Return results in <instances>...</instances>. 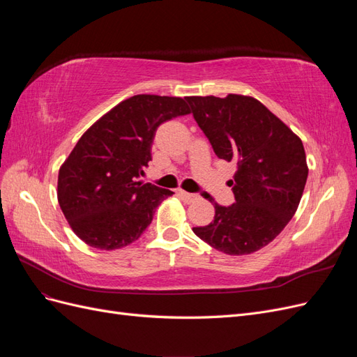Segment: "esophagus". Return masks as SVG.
Masks as SVG:
<instances>
[{
  "instance_id": "esophagus-1",
  "label": "esophagus",
  "mask_w": 357,
  "mask_h": 357,
  "mask_svg": "<svg viewBox=\"0 0 357 357\" xmlns=\"http://www.w3.org/2000/svg\"><path fill=\"white\" fill-rule=\"evenodd\" d=\"M178 193L181 195V198L188 201V202H193V201H197L199 198L197 193H189V192H185V190H178Z\"/></svg>"
}]
</instances>
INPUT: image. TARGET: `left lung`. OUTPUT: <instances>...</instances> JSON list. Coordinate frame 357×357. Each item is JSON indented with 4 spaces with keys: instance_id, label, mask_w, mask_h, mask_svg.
Segmentation results:
<instances>
[{
    "instance_id": "obj_1",
    "label": "left lung",
    "mask_w": 357,
    "mask_h": 357,
    "mask_svg": "<svg viewBox=\"0 0 357 357\" xmlns=\"http://www.w3.org/2000/svg\"><path fill=\"white\" fill-rule=\"evenodd\" d=\"M215 156L235 162V202H214V220L193 228L202 241L226 255L261 250L294 218L308 167L301 138L252 96H186ZM208 201H214L208 195Z\"/></svg>"
}]
</instances>
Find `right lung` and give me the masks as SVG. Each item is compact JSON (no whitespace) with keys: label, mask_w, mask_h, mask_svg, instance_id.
I'll return each mask as SVG.
<instances>
[{"label":"right lung","mask_w":357,"mask_h":357,"mask_svg":"<svg viewBox=\"0 0 357 357\" xmlns=\"http://www.w3.org/2000/svg\"><path fill=\"white\" fill-rule=\"evenodd\" d=\"M183 98L135 95L95 122L58 176V201L75 235L91 247L114 250L137 241L158 205L172 192L138 181L152 160L159 125L189 114Z\"/></svg>","instance_id":"obj_1"}]
</instances>
